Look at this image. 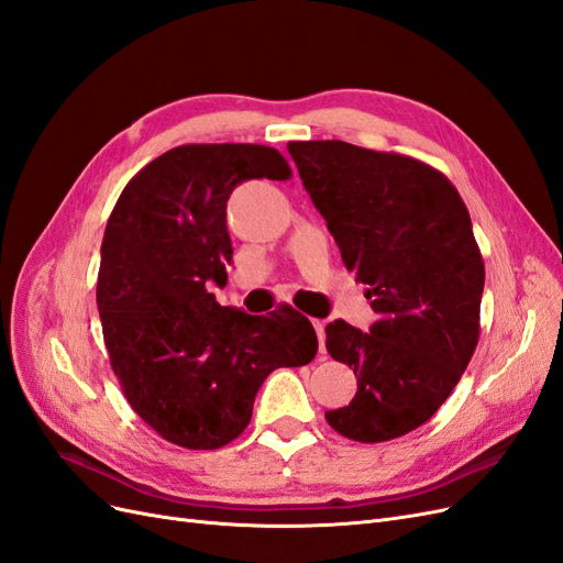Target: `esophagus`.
Returning a JSON list of instances; mask_svg holds the SVG:
<instances>
[{"mask_svg": "<svg viewBox=\"0 0 563 563\" xmlns=\"http://www.w3.org/2000/svg\"><path fill=\"white\" fill-rule=\"evenodd\" d=\"M312 327H314L317 338H319V352H321V354H327V333H323V329H327V321L312 319Z\"/></svg>", "mask_w": 563, "mask_h": 563, "instance_id": "esophagus-1", "label": "esophagus"}]
</instances>
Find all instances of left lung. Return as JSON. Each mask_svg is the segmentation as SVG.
Returning <instances> with one entry per match:
<instances>
[{
	"instance_id": "1",
	"label": "left lung",
	"mask_w": 563,
	"mask_h": 563,
	"mask_svg": "<svg viewBox=\"0 0 563 563\" xmlns=\"http://www.w3.org/2000/svg\"><path fill=\"white\" fill-rule=\"evenodd\" d=\"M305 190L378 321L364 333L335 319L327 350L354 368L350 406L327 411L362 444L404 437L449 399L479 340L484 261L465 201L418 159L343 141H296Z\"/></svg>"
}]
</instances>
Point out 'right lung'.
Returning <instances> with one entry per match:
<instances>
[{
	"label": "right lung",
	"instance_id": "1",
	"mask_svg": "<svg viewBox=\"0 0 563 563\" xmlns=\"http://www.w3.org/2000/svg\"><path fill=\"white\" fill-rule=\"evenodd\" d=\"M251 178L286 180L275 147L180 145L135 174L110 213L98 269V312L110 364L131 408L183 449L240 437L275 368L317 354L308 317L218 305L232 261L225 209Z\"/></svg>",
	"mask_w": 563,
	"mask_h": 563
}]
</instances>
